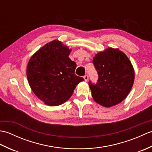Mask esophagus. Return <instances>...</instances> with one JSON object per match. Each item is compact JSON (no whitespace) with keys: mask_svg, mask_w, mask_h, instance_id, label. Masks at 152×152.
<instances>
[{"mask_svg":"<svg viewBox=\"0 0 152 152\" xmlns=\"http://www.w3.org/2000/svg\"><path fill=\"white\" fill-rule=\"evenodd\" d=\"M83 78H84L85 81H88V79H89V76L88 75V74H86V75H85L84 76H83Z\"/></svg>","mask_w":152,"mask_h":152,"instance_id":"34e87169","label":"esophagus"}]
</instances>
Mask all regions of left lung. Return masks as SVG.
I'll return each mask as SVG.
<instances>
[{
  "mask_svg": "<svg viewBox=\"0 0 152 152\" xmlns=\"http://www.w3.org/2000/svg\"><path fill=\"white\" fill-rule=\"evenodd\" d=\"M98 74L96 83L89 82L95 101L105 107L120 103L130 92L134 80L133 65L126 55L118 49L108 48L93 57Z\"/></svg>",
  "mask_w": 152,
  "mask_h": 152,
  "instance_id": "obj_1",
  "label": "left lung"
}]
</instances>
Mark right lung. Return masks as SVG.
<instances>
[{"instance_id":"add662e5","label":"right lung","mask_w":152,"mask_h":152,"mask_svg":"<svg viewBox=\"0 0 152 152\" xmlns=\"http://www.w3.org/2000/svg\"><path fill=\"white\" fill-rule=\"evenodd\" d=\"M70 50L61 42L51 41L37 51L28 61V82L38 98L49 106H58L72 96L84 80L76 76V63L69 57Z\"/></svg>"}]
</instances>
